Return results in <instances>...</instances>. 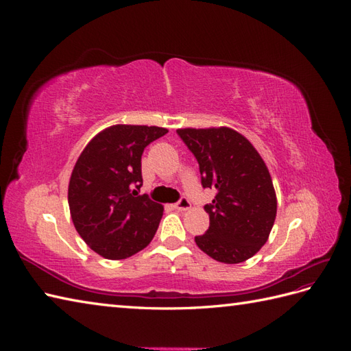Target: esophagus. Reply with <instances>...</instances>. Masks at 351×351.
<instances>
[{
    "instance_id": "1",
    "label": "esophagus",
    "mask_w": 351,
    "mask_h": 351,
    "mask_svg": "<svg viewBox=\"0 0 351 351\" xmlns=\"http://www.w3.org/2000/svg\"><path fill=\"white\" fill-rule=\"evenodd\" d=\"M174 208L177 209V210H189L190 208H192V204H190V200L187 199V197H182L180 199L177 204L174 205Z\"/></svg>"
}]
</instances>
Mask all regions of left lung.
Masks as SVG:
<instances>
[{"instance_id": "1", "label": "left lung", "mask_w": 351, "mask_h": 351, "mask_svg": "<svg viewBox=\"0 0 351 351\" xmlns=\"http://www.w3.org/2000/svg\"><path fill=\"white\" fill-rule=\"evenodd\" d=\"M199 162L202 186L217 189L205 205L209 228L197 247L224 263H240L267 243L277 217L272 178L254 146L230 127L178 129Z\"/></svg>"}]
</instances>
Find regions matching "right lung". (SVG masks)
<instances>
[{"label": "right lung", "mask_w": 351, "mask_h": 351, "mask_svg": "<svg viewBox=\"0 0 351 351\" xmlns=\"http://www.w3.org/2000/svg\"><path fill=\"white\" fill-rule=\"evenodd\" d=\"M165 133L156 125L107 127L86 145L73 168L69 206L74 228L105 259L130 258L155 236L164 208L132 189L143 183L145 147Z\"/></svg>", "instance_id": "obj_1"}]
</instances>
